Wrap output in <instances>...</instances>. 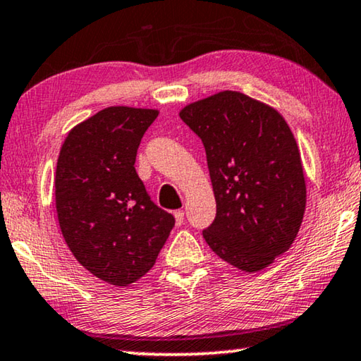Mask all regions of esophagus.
Segmentation results:
<instances>
[{
    "label": "esophagus",
    "instance_id": "obj_1",
    "mask_svg": "<svg viewBox=\"0 0 361 361\" xmlns=\"http://www.w3.org/2000/svg\"><path fill=\"white\" fill-rule=\"evenodd\" d=\"M173 216H175L176 226H181L183 223H185V212H183V210H175Z\"/></svg>",
    "mask_w": 361,
    "mask_h": 361
}]
</instances>
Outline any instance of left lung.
Instances as JSON below:
<instances>
[{"instance_id":"obj_1","label":"left lung","mask_w":361,"mask_h":361,"mask_svg":"<svg viewBox=\"0 0 361 361\" xmlns=\"http://www.w3.org/2000/svg\"><path fill=\"white\" fill-rule=\"evenodd\" d=\"M205 146L216 218L202 234L219 258L258 272L288 252L305 212L295 135L276 108L235 90L180 111Z\"/></svg>"}]
</instances>
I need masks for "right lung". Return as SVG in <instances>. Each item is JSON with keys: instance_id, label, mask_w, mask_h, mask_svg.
I'll return each mask as SVG.
<instances>
[{"instance_id": "1", "label": "right lung", "mask_w": 361, "mask_h": 361, "mask_svg": "<svg viewBox=\"0 0 361 361\" xmlns=\"http://www.w3.org/2000/svg\"><path fill=\"white\" fill-rule=\"evenodd\" d=\"M157 109L108 106L79 122L60 148L56 207L71 253L97 279L129 286L154 266L175 224L135 170Z\"/></svg>"}]
</instances>
